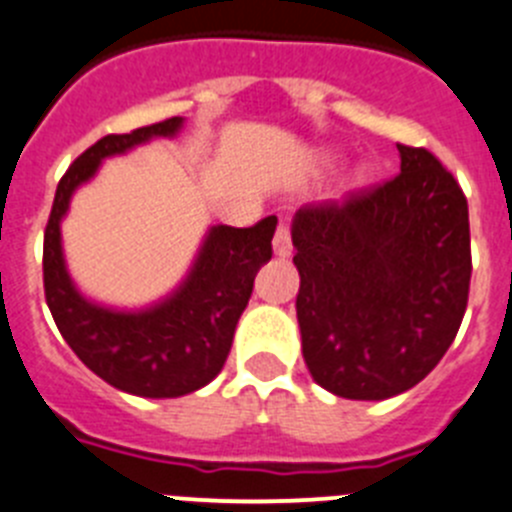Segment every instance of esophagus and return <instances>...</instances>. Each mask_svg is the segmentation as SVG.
<instances>
[{
    "label": "esophagus",
    "instance_id": "1",
    "mask_svg": "<svg viewBox=\"0 0 512 512\" xmlns=\"http://www.w3.org/2000/svg\"><path fill=\"white\" fill-rule=\"evenodd\" d=\"M273 252L278 257H290V252H293V242H290V227H288V224H278V229H275Z\"/></svg>",
    "mask_w": 512,
    "mask_h": 512
}]
</instances>
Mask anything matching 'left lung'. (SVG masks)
<instances>
[{"label":"left lung","instance_id":"obj_1","mask_svg":"<svg viewBox=\"0 0 512 512\" xmlns=\"http://www.w3.org/2000/svg\"><path fill=\"white\" fill-rule=\"evenodd\" d=\"M398 153V176L306 204L290 229L303 359L339 398L411 390L439 365L467 311V196L426 147Z\"/></svg>","mask_w":512,"mask_h":512}]
</instances>
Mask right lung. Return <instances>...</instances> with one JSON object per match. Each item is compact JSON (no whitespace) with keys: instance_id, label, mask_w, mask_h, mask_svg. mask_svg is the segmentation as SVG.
<instances>
[{"instance_id":"obj_1","label":"right lung","mask_w":512,"mask_h":512,"mask_svg":"<svg viewBox=\"0 0 512 512\" xmlns=\"http://www.w3.org/2000/svg\"><path fill=\"white\" fill-rule=\"evenodd\" d=\"M181 127V117H170L94 142L55 188L45 227L43 283L55 326L94 375L140 398H178L222 372L257 270L273 257L270 242L278 224L275 216H265L247 229L211 227L181 288L145 311H114L86 301L68 275L61 245V219L73 191L94 178L104 158L153 137H176Z\"/></svg>"}]
</instances>
